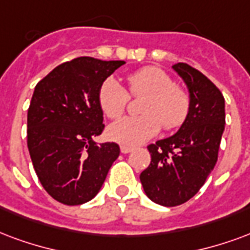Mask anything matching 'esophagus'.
Instances as JSON below:
<instances>
[{
	"label": "esophagus",
	"mask_w": 250,
	"mask_h": 250,
	"mask_svg": "<svg viewBox=\"0 0 250 250\" xmlns=\"http://www.w3.org/2000/svg\"><path fill=\"white\" fill-rule=\"evenodd\" d=\"M132 147H128V146H122L120 147V151H122V153H130L131 151H132Z\"/></svg>",
	"instance_id": "obj_1"
}]
</instances>
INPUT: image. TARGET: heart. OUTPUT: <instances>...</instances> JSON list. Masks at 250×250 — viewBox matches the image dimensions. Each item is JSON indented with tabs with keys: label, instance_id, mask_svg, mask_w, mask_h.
<instances>
[{
	"label": "heart",
	"instance_id": "heart-1",
	"mask_svg": "<svg viewBox=\"0 0 250 250\" xmlns=\"http://www.w3.org/2000/svg\"><path fill=\"white\" fill-rule=\"evenodd\" d=\"M130 92L135 97L146 95L140 116H127L108 125L107 136L123 146H139L159 134L162 125L175 130L186 122L189 112V97L182 87L173 84L166 71L159 67H144L128 77ZM128 92L119 81L107 78L98 91L102 111L110 119H118L128 104Z\"/></svg>",
	"mask_w": 250,
	"mask_h": 250
}]
</instances>
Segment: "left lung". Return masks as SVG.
Returning a JSON list of instances; mask_svg holds the SVG:
<instances>
[{"mask_svg": "<svg viewBox=\"0 0 250 250\" xmlns=\"http://www.w3.org/2000/svg\"><path fill=\"white\" fill-rule=\"evenodd\" d=\"M172 68L189 94V112L176 134L149 144L151 164L140 173L148 199L164 207L186 203L213 171L225 125L223 94L199 70L187 63Z\"/></svg>", "mask_w": 250, "mask_h": 250, "instance_id": "8db88e82", "label": "left lung"}]
</instances>
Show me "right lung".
<instances>
[{
    "label": "right lung",
    "instance_id": "obj_1",
    "mask_svg": "<svg viewBox=\"0 0 250 250\" xmlns=\"http://www.w3.org/2000/svg\"><path fill=\"white\" fill-rule=\"evenodd\" d=\"M125 61L79 57L62 63L34 88L27 111V148L41 184L53 199L79 205L94 199L120 153L98 146L103 111L98 91Z\"/></svg>",
    "mask_w": 250,
    "mask_h": 250
}]
</instances>
